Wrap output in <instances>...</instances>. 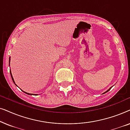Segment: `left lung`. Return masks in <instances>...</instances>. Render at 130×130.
I'll use <instances>...</instances> for the list:
<instances>
[{"mask_svg":"<svg viewBox=\"0 0 130 130\" xmlns=\"http://www.w3.org/2000/svg\"><path fill=\"white\" fill-rule=\"evenodd\" d=\"M112 87H111V88H110L109 89H108V90H106V91H105V92H104V93H103L102 94H104V93H106V92H108V91H109V90L110 89H111L112 88Z\"/></svg>","mask_w":130,"mask_h":130,"instance_id":"left-lung-1","label":"left lung"}]
</instances>
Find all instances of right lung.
Here are the masks:
<instances>
[{"label": "right lung", "instance_id": "obj_1", "mask_svg": "<svg viewBox=\"0 0 130 130\" xmlns=\"http://www.w3.org/2000/svg\"><path fill=\"white\" fill-rule=\"evenodd\" d=\"M10 57H9V65H10ZM10 76H11V77H12V81H13V82L14 83V84H15L16 86H18L17 85L15 84V81H14V79H13V76H12V73H11V70H10ZM23 91V90H22ZM24 92V93H25L26 94H28V95H38V94H33V93H27V92H24V91H23Z\"/></svg>", "mask_w": 130, "mask_h": 130}]
</instances>
